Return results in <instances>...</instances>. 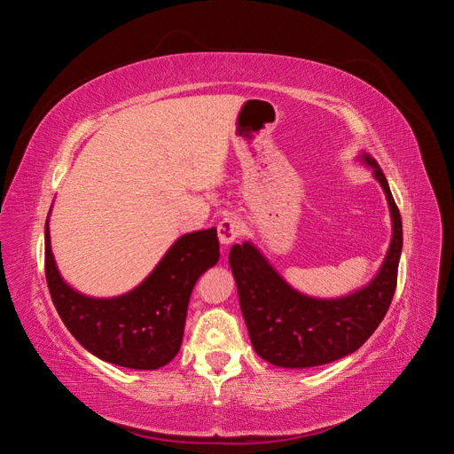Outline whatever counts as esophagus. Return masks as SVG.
Masks as SVG:
<instances>
[{
    "mask_svg": "<svg viewBox=\"0 0 454 454\" xmlns=\"http://www.w3.org/2000/svg\"><path fill=\"white\" fill-rule=\"evenodd\" d=\"M240 232H242V225L237 217H223L217 225V237L223 246L235 242L240 237Z\"/></svg>",
    "mask_w": 454,
    "mask_h": 454,
    "instance_id": "esophagus-1",
    "label": "esophagus"
}]
</instances>
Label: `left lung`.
Listing matches in <instances>:
<instances>
[{
	"mask_svg": "<svg viewBox=\"0 0 454 454\" xmlns=\"http://www.w3.org/2000/svg\"><path fill=\"white\" fill-rule=\"evenodd\" d=\"M364 162L384 189L392 215V242L377 277L339 299H314L295 292L254 244H235L229 254L242 316L254 350L278 367H314L345 358L373 335L388 312L397 284L403 231L387 177L367 153Z\"/></svg>",
	"mask_w": 454,
	"mask_h": 454,
	"instance_id": "obj_1",
	"label": "left lung"
}]
</instances>
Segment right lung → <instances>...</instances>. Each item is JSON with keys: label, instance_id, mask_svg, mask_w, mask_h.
I'll return each instance as SVG.
<instances>
[{"label": "right lung", "instance_id": "1", "mask_svg": "<svg viewBox=\"0 0 454 454\" xmlns=\"http://www.w3.org/2000/svg\"><path fill=\"white\" fill-rule=\"evenodd\" d=\"M217 259L215 227L189 232L132 292L92 299L62 280L45 223V277L54 309L81 347L121 367L159 369L174 358L182 347L191 292Z\"/></svg>", "mask_w": 454, "mask_h": 454}]
</instances>
